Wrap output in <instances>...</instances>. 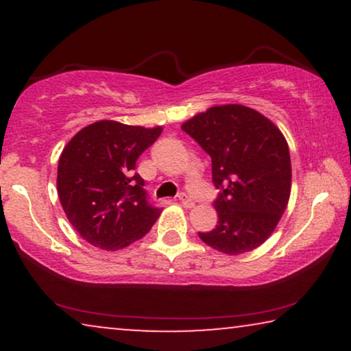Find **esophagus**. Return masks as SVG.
<instances>
[{"instance_id": "1", "label": "esophagus", "mask_w": 351, "mask_h": 351, "mask_svg": "<svg viewBox=\"0 0 351 351\" xmlns=\"http://www.w3.org/2000/svg\"><path fill=\"white\" fill-rule=\"evenodd\" d=\"M179 201L182 203V206H184V208H193V206H195L193 199H191L186 193H180L179 195Z\"/></svg>"}]
</instances>
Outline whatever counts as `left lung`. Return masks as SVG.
<instances>
[{"mask_svg":"<svg viewBox=\"0 0 351 351\" xmlns=\"http://www.w3.org/2000/svg\"><path fill=\"white\" fill-rule=\"evenodd\" d=\"M213 160L220 190L214 208L219 222L201 241L228 256L267 241L291 195L289 147L280 129L254 108L219 105L182 124Z\"/></svg>","mask_w":351,"mask_h":351,"instance_id":"obj_1","label":"left lung"}]
</instances>
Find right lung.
<instances>
[{"label": "right lung", "mask_w": 351, "mask_h": 351, "mask_svg": "<svg viewBox=\"0 0 351 351\" xmlns=\"http://www.w3.org/2000/svg\"><path fill=\"white\" fill-rule=\"evenodd\" d=\"M158 128L93 123L66 143L57 167L64 213L89 244L118 251L150 232L160 217L136 172L137 158L160 137Z\"/></svg>", "instance_id": "1"}]
</instances>
